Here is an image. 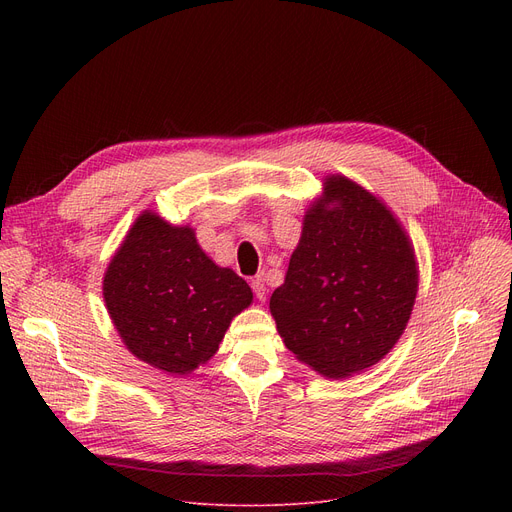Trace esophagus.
Listing matches in <instances>:
<instances>
[{"label":"esophagus","mask_w":512,"mask_h":512,"mask_svg":"<svg viewBox=\"0 0 512 512\" xmlns=\"http://www.w3.org/2000/svg\"><path fill=\"white\" fill-rule=\"evenodd\" d=\"M251 288H253V292H255V297L259 299V301H263L265 299V278L263 276H255L253 280H251Z\"/></svg>","instance_id":"esophagus-1"}]
</instances>
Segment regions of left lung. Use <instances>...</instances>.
Returning a JSON list of instances; mask_svg holds the SVG:
<instances>
[{"mask_svg":"<svg viewBox=\"0 0 512 512\" xmlns=\"http://www.w3.org/2000/svg\"><path fill=\"white\" fill-rule=\"evenodd\" d=\"M307 215L270 309L288 351L328 378L378 363L400 338L417 294L413 247L394 215L344 176ZM340 200L338 208H328Z\"/></svg>","mask_w":512,"mask_h":512,"instance_id":"8db88e82","label":"left lung"}]
</instances>
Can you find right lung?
Returning a JSON list of instances; mask_svg holds the SVG:
<instances>
[{"mask_svg":"<svg viewBox=\"0 0 512 512\" xmlns=\"http://www.w3.org/2000/svg\"><path fill=\"white\" fill-rule=\"evenodd\" d=\"M103 299L134 357L182 375L218 351L253 292L199 249L191 228L145 211L107 267Z\"/></svg>","mask_w":512,"mask_h":512,"instance_id":"obj_1","label":"right lung"}]
</instances>
